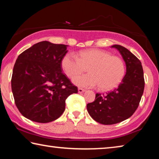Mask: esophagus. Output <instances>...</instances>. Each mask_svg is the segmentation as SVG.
Wrapping results in <instances>:
<instances>
[{
    "label": "esophagus",
    "instance_id": "1",
    "mask_svg": "<svg viewBox=\"0 0 159 159\" xmlns=\"http://www.w3.org/2000/svg\"><path fill=\"white\" fill-rule=\"evenodd\" d=\"M78 91H79V93H84L85 91V90L83 89V88H79V89H78Z\"/></svg>",
    "mask_w": 159,
    "mask_h": 159
}]
</instances>
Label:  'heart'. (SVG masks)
<instances>
[{
	"label": "heart",
	"instance_id": "obj_1",
	"mask_svg": "<svg viewBox=\"0 0 159 159\" xmlns=\"http://www.w3.org/2000/svg\"><path fill=\"white\" fill-rule=\"evenodd\" d=\"M61 67L70 79L89 69L90 74L75 78V85L83 88L99 86L102 90H110L119 84L124 76L125 67L120 57L107 51L91 49L80 52L79 55L68 53L61 60Z\"/></svg>",
	"mask_w": 159,
	"mask_h": 159
}]
</instances>
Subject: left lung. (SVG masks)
Masks as SVG:
<instances>
[{
    "label": "left lung",
    "mask_w": 159,
    "mask_h": 159,
    "mask_svg": "<svg viewBox=\"0 0 159 159\" xmlns=\"http://www.w3.org/2000/svg\"><path fill=\"white\" fill-rule=\"evenodd\" d=\"M111 47L122 55L126 74L118 88L106 94L97 93L95 101L87 104L90 116L103 125L116 124L130 118L138 109L144 88L143 69L139 59L121 45Z\"/></svg>",
    "instance_id": "1"
}]
</instances>
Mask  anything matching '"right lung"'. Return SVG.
I'll list each match as a JSON object with an SVG mask.
<instances>
[{"instance_id": "1", "label": "right lung", "mask_w": 159, "mask_h": 159, "mask_svg": "<svg viewBox=\"0 0 159 159\" xmlns=\"http://www.w3.org/2000/svg\"><path fill=\"white\" fill-rule=\"evenodd\" d=\"M66 45L41 41L21 53L13 68L11 86L16 106L32 121L49 123L65 109V100L78 88L62 73Z\"/></svg>"}]
</instances>
